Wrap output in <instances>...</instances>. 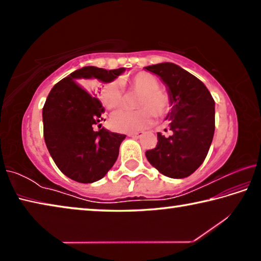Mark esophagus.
Listing matches in <instances>:
<instances>
[{"instance_id": "34e87169", "label": "esophagus", "mask_w": 261, "mask_h": 261, "mask_svg": "<svg viewBox=\"0 0 261 261\" xmlns=\"http://www.w3.org/2000/svg\"><path fill=\"white\" fill-rule=\"evenodd\" d=\"M143 135H144V131H136V132H131V134H129L127 136L132 137V138H139V137H141Z\"/></svg>"}]
</instances>
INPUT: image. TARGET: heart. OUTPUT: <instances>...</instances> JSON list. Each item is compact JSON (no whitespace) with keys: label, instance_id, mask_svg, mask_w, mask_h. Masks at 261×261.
<instances>
[{"label":"heart","instance_id":"obj_1","mask_svg":"<svg viewBox=\"0 0 261 261\" xmlns=\"http://www.w3.org/2000/svg\"><path fill=\"white\" fill-rule=\"evenodd\" d=\"M123 88L138 93L135 101L137 110H120L110 117V125L118 132H135L151 125L153 116H163L170 108V98L166 91L159 88V81L148 72H138L120 83L105 85L100 100L110 110L120 108L124 101Z\"/></svg>","mask_w":261,"mask_h":261}]
</instances>
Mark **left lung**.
Returning a JSON list of instances; mask_svg holds the SVG:
<instances>
[{
  "mask_svg": "<svg viewBox=\"0 0 261 261\" xmlns=\"http://www.w3.org/2000/svg\"><path fill=\"white\" fill-rule=\"evenodd\" d=\"M145 69L166 84L171 105L166 117L170 135L158 132L155 148L145 155L165 176L188 177L208 153L215 129V102L205 84L178 65L165 62Z\"/></svg>",
  "mask_w": 261,
  "mask_h": 261,
  "instance_id": "obj_1",
  "label": "left lung"
}]
</instances>
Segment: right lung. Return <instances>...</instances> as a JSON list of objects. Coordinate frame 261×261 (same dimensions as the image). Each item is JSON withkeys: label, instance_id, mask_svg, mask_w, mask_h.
<instances>
[{"label": "right lung", "instance_id": "add662e5", "mask_svg": "<svg viewBox=\"0 0 261 261\" xmlns=\"http://www.w3.org/2000/svg\"><path fill=\"white\" fill-rule=\"evenodd\" d=\"M125 68L106 70L84 67L51 88L42 108L43 137L53 160L69 178L93 183L103 177L117 160L125 135L93 126L102 121L105 108L78 83L87 79L110 83ZM100 125V124H99Z\"/></svg>", "mask_w": 261, "mask_h": 261}]
</instances>
